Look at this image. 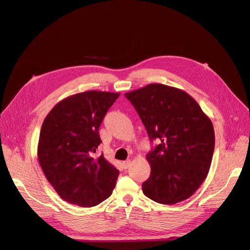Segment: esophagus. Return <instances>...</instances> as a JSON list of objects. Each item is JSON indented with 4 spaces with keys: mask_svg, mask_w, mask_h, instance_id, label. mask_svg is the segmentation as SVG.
I'll return each mask as SVG.
<instances>
[{
    "mask_svg": "<svg viewBox=\"0 0 250 250\" xmlns=\"http://www.w3.org/2000/svg\"><path fill=\"white\" fill-rule=\"evenodd\" d=\"M130 165H131V161H130V160H127V161L122 163V166H123L124 169H127Z\"/></svg>",
    "mask_w": 250,
    "mask_h": 250,
    "instance_id": "34e87169",
    "label": "esophagus"
}]
</instances>
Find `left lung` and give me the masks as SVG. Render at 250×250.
<instances>
[{
    "label": "left lung",
    "instance_id": "left-lung-1",
    "mask_svg": "<svg viewBox=\"0 0 250 250\" xmlns=\"http://www.w3.org/2000/svg\"><path fill=\"white\" fill-rule=\"evenodd\" d=\"M138 113L150 141L160 144L146 154L150 176L145 195L162 205L191 196L208 174L215 149L210 119L182 89L161 83L125 93Z\"/></svg>",
    "mask_w": 250,
    "mask_h": 250
}]
</instances>
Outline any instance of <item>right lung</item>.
Returning <instances> with one entry per match:
<instances>
[{"label": "right lung", "mask_w": 250, "mask_h": 250, "mask_svg": "<svg viewBox=\"0 0 250 250\" xmlns=\"http://www.w3.org/2000/svg\"><path fill=\"white\" fill-rule=\"evenodd\" d=\"M118 92L88 90L59 102L44 118L38 159L45 178L69 204L94 207L108 198L119 171L104 156L99 129Z\"/></svg>", "instance_id": "1"}]
</instances>
